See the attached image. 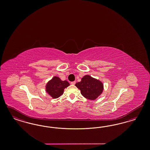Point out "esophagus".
Returning <instances> with one entry per match:
<instances>
[{
	"mask_svg": "<svg viewBox=\"0 0 150 150\" xmlns=\"http://www.w3.org/2000/svg\"><path fill=\"white\" fill-rule=\"evenodd\" d=\"M76 83V81L71 82V85H75Z\"/></svg>",
	"mask_w": 150,
	"mask_h": 150,
	"instance_id": "esophagus-1",
	"label": "esophagus"
}]
</instances>
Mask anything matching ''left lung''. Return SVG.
I'll return each mask as SVG.
<instances>
[{"label": "left lung", "instance_id": "1", "mask_svg": "<svg viewBox=\"0 0 150 150\" xmlns=\"http://www.w3.org/2000/svg\"><path fill=\"white\" fill-rule=\"evenodd\" d=\"M75 86L80 90L82 95L90 100H96L103 90V85L102 82L90 75L84 76L82 78L81 81L77 82Z\"/></svg>", "mask_w": 150, "mask_h": 150}]
</instances>
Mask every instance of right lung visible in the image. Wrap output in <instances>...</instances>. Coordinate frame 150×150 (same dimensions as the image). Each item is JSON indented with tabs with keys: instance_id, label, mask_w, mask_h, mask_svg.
<instances>
[{
	"instance_id": "1",
	"label": "right lung",
	"mask_w": 150,
	"mask_h": 150,
	"mask_svg": "<svg viewBox=\"0 0 150 150\" xmlns=\"http://www.w3.org/2000/svg\"><path fill=\"white\" fill-rule=\"evenodd\" d=\"M69 85L67 81H62L59 77L54 76L47 83L45 91L53 98H57L63 95L64 89Z\"/></svg>"
}]
</instances>
